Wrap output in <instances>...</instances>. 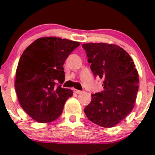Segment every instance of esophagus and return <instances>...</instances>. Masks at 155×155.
<instances>
[{"label":"esophagus","instance_id":"1","mask_svg":"<svg viewBox=\"0 0 155 155\" xmlns=\"http://www.w3.org/2000/svg\"><path fill=\"white\" fill-rule=\"evenodd\" d=\"M74 91H75V93H76V94H81V93H82V91L77 90V89H74Z\"/></svg>","mask_w":155,"mask_h":155}]
</instances>
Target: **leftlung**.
Segmentation results:
<instances>
[{
    "label": "left lung",
    "mask_w": 155,
    "mask_h": 155,
    "mask_svg": "<svg viewBox=\"0 0 155 155\" xmlns=\"http://www.w3.org/2000/svg\"><path fill=\"white\" fill-rule=\"evenodd\" d=\"M94 77L102 79L104 91L91 94L84 111L94 124L112 127L122 121L134 107L139 75L125 50L107 43L82 44Z\"/></svg>",
    "instance_id": "left-lung-1"
}]
</instances>
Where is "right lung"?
<instances>
[{
  "label": "right lung",
  "mask_w": 155,
  "mask_h": 155,
  "mask_svg": "<svg viewBox=\"0 0 155 155\" xmlns=\"http://www.w3.org/2000/svg\"><path fill=\"white\" fill-rule=\"evenodd\" d=\"M79 42L58 37H42L21 54L15 75V88L20 105L40 123L51 122L62 113L73 91L64 88L63 65Z\"/></svg>",
  "instance_id": "1"
}]
</instances>
